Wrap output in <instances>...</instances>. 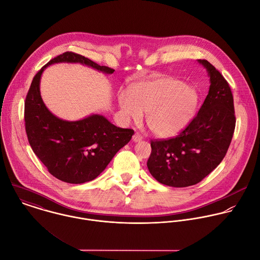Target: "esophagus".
<instances>
[{
  "mask_svg": "<svg viewBox=\"0 0 260 260\" xmlns=\"http://www.w3.org/2000/svg\"><path fill=\"white\" fill-rule=\"evenodd\" d=\"M143 140V137L139 134V133H136L134 136H133V141L134 142H140V141H142Z\"/></svg>",
  "mask_w": 260,
  "mask_h": 260,
  "instance_id": "34e87169",
  "label": "esophagus"
}]
</instances>
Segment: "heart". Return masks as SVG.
<instances>
[{
  "label": "heart",
  "instance_id": "heart-1",
  "mask_svg": "<svg viewBox=\"0 0 260 260\" xmlns=\"http://www.w3.org/2000/svg\"><path fill=\"white\" fill-rule=\"evenodd\" d=\"M118 103L126 119L139 122L143 112H147L149 129L157 137L169 138L181 132L193 117L198 94L179 80L161 78L136 84L131 94L121 92Z\"/></svg>",
  "mask_w": 260,
  "mask_h": 260
}]
</instances>
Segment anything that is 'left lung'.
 <instances>
[{
  "mask_svg": "<svg viewBox=\"0 0 260 260\" xmlns=\"http://www.w3.org/2000/svg\"><path fill=\"white\" fill-rule=\"evenodd\" d=\"M211 86L198 114L176 137L152 140L147 162L152 176L162 184L186 187L201 182L222 162L235 131L236 117L231 88L208 60Z\"/></svg>",
  "mask_w": 260,
  "mask_h": 260,
  "instance_id": "8db88e82",
  "label": "left lung"
}]
</instances>
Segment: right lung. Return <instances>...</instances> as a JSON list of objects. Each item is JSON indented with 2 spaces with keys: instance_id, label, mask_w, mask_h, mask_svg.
Returning <instances> with one entry per match:
<instances>
[{
  "instance_id": "1",
  "label": "right lung",
  "mask_w": 260,
  "mask_h": 260,
  "mask_svg": "<svg viewBox=\"0 0 260 260\" xmlns=\"http://www.w3.org/2000/svg\"><path fill=\"white\" fill-rule=\"evenodd\" d=\"M56 62H79L105 74H112L114 70L67 51L38 71L25 99V129L34 154L52 176L67 183L80 184L95 179L135 132L117 127L99 114L77 121L53 115L42 101L39 84L44 69Z\"/></svg>"
}]
</instances>
